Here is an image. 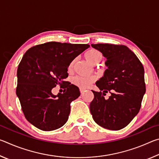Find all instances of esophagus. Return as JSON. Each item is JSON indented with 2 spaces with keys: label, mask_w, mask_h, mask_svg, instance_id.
Returning <instances> with one entry per match:
<instances>
[{
  "label": "esophagus",
  "mask_w": 159,
  "mask_h": 159,
  "mask_svg": "<svg viewBox=\"0 0 159 159\" xmlns=\"http://www.w3.org/2000/svg\"><path fill=\"white\" fill-rule=\"evenodd\" d=\"M84 91H85V90L83 89V88H80V93H81V94H83V93H84Z\"/></svg>",
  "instance_id": "obj_1"
}]
</instances>
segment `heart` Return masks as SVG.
I'll return each instance as SVG.
<instances>
[{"label": "heart", "mask_w": 159, "mask_h": 159, "mask_svg": "<svg viewBox=\"0 0 159 159\" xmlns=\"http://www.w3.org/2000/svg\"><path fill=\"white\" fill-rule=\"evenodd\" d=\"M85 57L91 64H96L100 61L102 55L98 50L95 49H90L85 53ZM72 64H73V63L71 62V64H70V67L72 66ZM95 80L96 78L95 76H76L72 78L71 82L74 85L78 86V87L85 89V88H87L90 84H92L93 83L95 82Z\"/></svg>", "instance_id": "heart-1"}]
</instances>
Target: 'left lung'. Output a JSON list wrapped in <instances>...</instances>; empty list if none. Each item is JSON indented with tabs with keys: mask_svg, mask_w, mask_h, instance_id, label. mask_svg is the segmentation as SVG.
I'll list each match as a JSON object with an SVG mask.
<instances>
[{
	"mask_svg": "<svg viewBox=\"0 0 159 159\" xmlns=\"http://www.w3.org/2000/svg\"><path fill=\"white\" fill-rule=\"evenodd\" d=\"M91 46L106 57L107 69L96 82L100 92L92 90L94 99L90 104V113L101 127L120 130L131 122L140 109L146 91L143 65L125 45L98 43ZM108 92L111 96L105 100L103 96Z\"/></svg>",
	"mask_w": 159,
	"mask_h": 159,
	"instance_id": "1",
	"label": "left lung"
}]
</instances>
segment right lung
I'll return each instance as SVG.
<instances>
[{
  "label": "right lung",
  "mask_w": 159,
  "mask_h": 159,
  "mask_svg": "<svg viewBox=\"0 0 159 159\" xmlns=\"http://www.w3.org/2000/svg\"><path fill=\"white\" fill-rule=\"evenodd\" d=\"M88 44L48 42L29 49L18 66L16 94L28 121L44 131L61 128L70 114V104L80 96L77 86L64 79L68 67ZM57 84L65 89L54 96Z\"/></svg>",
  "instance_id": "obj_1"
}]
</instances>
